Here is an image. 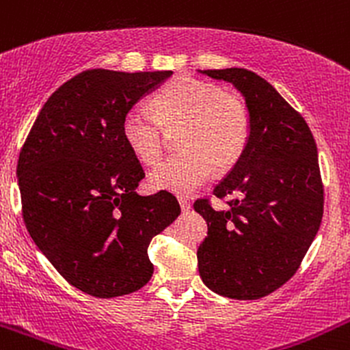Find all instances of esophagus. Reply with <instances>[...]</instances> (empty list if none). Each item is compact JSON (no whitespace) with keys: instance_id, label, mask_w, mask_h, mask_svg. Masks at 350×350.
Here are the masks:
<instances>
[{"instance_id":"34e87169","label":"esophagus","mask_w":350,"mask_h":350,"mask_svg":"<svg viewBox=\"0 0 350 350\" xmlns=\"http://www.w3.org/2000/svg\"><path fill=\"white\" fill-rule=\"evenodd\" d=\"M179 206H181V211H183V213H187V211L191 209V202L187 201V199H184V198L179 199Z\"/></svg>"}]
</instances>
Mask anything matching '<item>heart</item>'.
I'll return each mask as SVG.
<instances>
[{
  "label": "heart",
  "mask_w": 350,
  "mask_h": 350,
  "mask_svg": "<svg viewBox=\"0 0 350 350\" xmlns=\"http://www.w3.org/2000/svg\"><path fill=\"white\" fill-rule=\"evenodd\" d=\"M156 118L133 107L121 122L122 139L136 159H159L166 129H178L179 154L166 157L149 172V186L176 196L194 193L213 169L231 167L249 139V116L243 103L222 94L214 84L179 76L163 88L154 101Z\"/></svg>",
  "instance_id": "1"
}]
</instances>
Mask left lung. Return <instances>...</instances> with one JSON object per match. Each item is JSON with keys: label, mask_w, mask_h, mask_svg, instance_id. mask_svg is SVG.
Segmentation results:
<instances>
[{"label": "left lung", "mask_w": 350, "mask_h": 350, "mask_svg": "<svg viewBox=\"0 0 350 350\" xmlns=\"http://www.w3.org/2000/svg\"><path fill=\"white\" fill-rule=\"evenodd\" d=\"M201 75L231 83L245 101L249 139L214 196H234L228 211L194 202L207 222L198 249L202 282L219 295L252 301L295 274L321 228L324 189L317 146L304 118L272 84L244 68Z\"/></svg>", "instance_id": "left-lung-1"}]
</instances>
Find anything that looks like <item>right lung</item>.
I'll return each instance as SVG.
<instances>
[{
    "label": "right lung",
    "mask_w": 350,
    "mask_h": 350,
    "mask_svg": "<svg viewBox=\"0 0 350 350\" xmlns=\"http://www.w3.org/2000/svg\"><path fill=\"white\" fill-rule=\"evenodd\" d=\"M172 71L88 69L49 96L18 159L26 229L84 294H131L151 279L148 247L179 216L172 194L139 196V161L122 139L124 114Z\"/></svg>",
    "instance_id": "right-lung-1"
}]
</instances>
